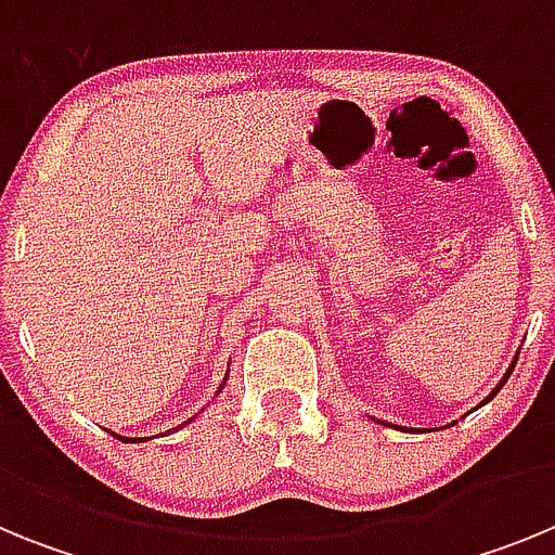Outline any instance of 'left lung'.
<instances>
[{
    "instance_id": "left-lung-1",
    "label": "left lung",
    "mask_w": 555,
    "mask_h": 555,
    "mask_svg": "<svg viewBox=\"0 0 555 555\" xmlns=\"http://www.w3.org/2000/svg\"><path fill=\"white\" fill-rule=\"evenodd\" d=\"M512 370H514V366H512ZM512 370H508V372H506V377H503V380H500V384H498V389H494V391H492V395H498V391H500V386L506 384V380H508V375H512ZM492 395H489V397H487V400H492Z\"/></svg>"
}]
</instances>
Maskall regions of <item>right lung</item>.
I'll use <instances>...</instances> for the list:
<instances>
[{
    "label": "right lung",
    "mask_w": 555,
    "mask_h": 555,
    "mask_svg": "<svg viewBox=\"0 0 555 555\" xmlns=\"http://www.w3.org/2000/svg\"><path fill=\"white\" fill-rule=\"evenodd\" d=\"M113 436H116V434H113ZM116 439H121V442H146V436H144V439H127V436H116Z\"/></svg>",
    "instance_id": "1"
}]
</instances>
